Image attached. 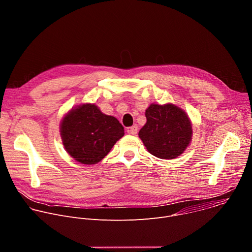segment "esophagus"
Masks as SVG:
<instances>
[{
  "mask_svg": "<svg viewBox=\"0 0 252 252\" xmlns=\"http://www.w3.org/2000/svg\"><path fill=\"white\" fill-rule=\"evenodd\" d=\"M137 128H138V127H137L136 126H130V127H128L126 131H127L128 133H130V134H133V135H134V134H136V133H137Z\"/></svg>",
  "mask_w": 252,
  "mask_h": 252,
  "instance_id": "obj_1",
  "label": "esophagus"
}]
</instances>
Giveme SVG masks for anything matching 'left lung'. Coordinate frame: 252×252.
<instances>
[{
	"label": "left lung",
	"instance_id": "obj_1",
	"mask_svg": "<svg viewBox=\"0 0 252 252\" xmlns=\"http://www.w3.org/2000/svg\"><path fill=\"white\" fill-rule=\"evenodd\" d=\"M147 123L138 136L148 152L162 159H173L189 147L191 122L181 107L172 103H152L146 110Z\"/></svg>",
	"mask_w": 252,
	"mask_h": 252
}]
</instances>
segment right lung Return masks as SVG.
<instances>
[{"instance_id": "add662e5", "label": "right lung", "mask_w": 252, "mask_h": 252, "mask_svg": "<svg viewBox=\"0 0 252 252\" xmlns=\"http://www.w3.org/2000/svg\"><path fill=\"white\" fill-rule=\"evenodd\" d=\"M61 136L67 154L83 164L99 162L125 135L113 116L102 114L94 103L73 107L61 122Z\"/></svg>"}]
</instances>
